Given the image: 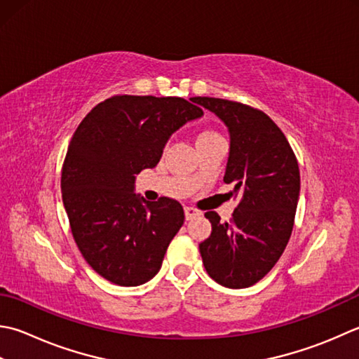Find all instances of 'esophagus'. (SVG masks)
<instances>
[{
    "label": "esophagus",
    "mask_w": 359,
    "mask_h": 359,
    "mask_svg": "<svg viewBox=\"0 0 359 359\" xmlns=\"http://www.w3.org/2000/svg\"><path fill=\"white\" fill-rule=\"evenodd\" d=\"M201 215V212L198 208H194V207H185V216H187V219H193L194 216H199Z\"/></svg>",
    "instance_id": "34e87169"
}]
</instances>
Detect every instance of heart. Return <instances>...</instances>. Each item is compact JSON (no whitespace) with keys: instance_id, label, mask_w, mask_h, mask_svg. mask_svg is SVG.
Masks as SVG:
<instances>
[{"instance_id":"heart-1","label":"heart","mask_w":359,"mask_h":359,"mask_svg":"<svg viewBox=\"0 0 359 359\" xmlns=\"http://www.w3.org/2000/svg\"><path fill=\"white\" fill-rule=\"evenodd\" d=\"M216 137H219L216 132H213V130H203V132L199 133L198 142H203V140H210V138H216Z\"/></svg>"}]
</instances>
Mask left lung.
I'll use <instances>...</instances> for the list:
<instances>
[{
    "instance_id": "obj_1",
    "label": "left lung",
    "mask_w": 359,
    "mask_h": 359,
    "mask_svg": "<svg viewBox=\"0 0 359 359\" xmlns=\"http://www.w3.org/2000/svg\"><path fill=\"white\" fill-rule=\"evenodd\" d=\"M230 132L224 182L241 196L230 222L207 212L212 235L199 244L202 263L215 282L249 287L282 257L290 241L300 191L299 163L278 126L264 111L236 101L198 96Z\"/></svg>"
}]
</instances>
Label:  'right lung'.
<instances>
[{"mask_svg":"<svg viewBox=\"0 0 359 359\" xmlns=\"http://www.w3.org/2000/svg\"><path fill=\"white\" fill-rule=\"evenodd\" d=\"M203 115L196 97L111 96L77 126L62 166V199L82 257L109 282L146 283L184 224L180 203L146 202L135 174L156 166L180 126Z\"/></svg>","mask_w":359,"mask_h":359,"instance_id":"obj_1","label":"right lung"}]
</instances>
